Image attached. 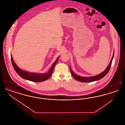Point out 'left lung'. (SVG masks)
I'll return each instance as SVG.
<instances>
[{
  "label": "left lung",
  "instance_id": "obj_1",
  "mask_svg": "<svg viewBox=\"0 0 125 125\" xmlns=\"http://www.w3.org/2000/svg\"><path fill=\"white\" fill-rule=\"evenodd\" d=\"M113 57H114V52H113V56L112 57V58L111 60L110 61V63L109 65L108 66V67L106 68V69L105 70V71L104 72H103L102 73H101L97 75L92 76V77H81V76H78L77 74H75L72 71L71 68H70V71L72 75L73 76V77L75 79H76V80H77L79 82H83V83H90V82H94L95 81L99 80L104 77L107 74L108 72L109 71V70L110 69V68L111 67V65H112Z\"/></svg>",
  "mask_w": 125,
  "mask_h": 125
}]
</instances>
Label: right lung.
Returning a JSON list of instances; mask_svg holds the SVG:
<instances>
[{"label": "right lung", "mask_w": 125, "mask_h": 125, "mask_svg": "<svg viewBox=\"0 0 125 125\" xmlns=\"http://www.w3.org/2000/svg\"><path fill=\"white\" fill-rule=\"evenodd\" d=\"M11 58L12 65H13V67L15 71L17 73V74L19 76H20L21 77L23 78L24 79L29 80L32 82H43L44 81L47 80L52 75L53 71L55 65L59 60V57L58 58V59L54 63L52 67L51 68L50 71L47 73H43V74L29 73V72L23 71L19 67H18V66L16 65V64L15 63L12 59V55H11Z\"/></svg>", "instance_id": "right-lung-1"}]
</instances>
